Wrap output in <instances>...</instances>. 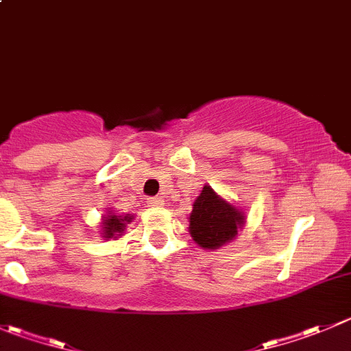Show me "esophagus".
I'll list each match as a JSON object with an SVG mask.
<instances>
[{
  "mask_svg": "<svg viewBox=\"0 0 351 351\" xmlns=\"http://www.w3.org/2000/svg\"><path fill=\"white\" fill-rule=\"evenodd\" d=\"M162 202H165V200L161 199V197H149L147 199V204L151 207H159V206H162Z\"/></svg>",
  "mask_w": 351,
  "mask_h": 351,
  "instance_id": "obj_1",
  "label": "esophagus"
}]
</instances>
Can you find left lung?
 Masks as SVG:
<instances>
[{"mask_svg": "<svg viewBox=\"0 0 351 351\" xmlns=\"http://www.w3.org/2000/svg\"><path fill=\"white\" fill-rule=\"evenodd\" d=\"M243 224L245 214L240 209L221 199L209 185H204L193 202L189 226L190 234L199 247L216 250L230 243Z\"/></svg>", "mask_w": 351, "mask_h": 351, "instance_id": "1", "label": "left lung"}]
</instances>
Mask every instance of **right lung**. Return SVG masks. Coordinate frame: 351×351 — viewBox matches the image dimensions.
Segmentation results:
<instances>
[{"mask_svg": "<svg viewBox=\"0 0 351 351\" xmlns=\"http://www.w3.org/2000/svg\"><path fill=\"white\" fill-rule=\"evenodd\" d=\"M132 216L127 214V216H117L113 210H108V214L103 219V238H118L125 231V224L130 223Z\"/></svg>", "mask_w": 351, "mask_h": 351, "instance_id": "1", "label": "right lung"}]
</instances>
